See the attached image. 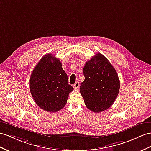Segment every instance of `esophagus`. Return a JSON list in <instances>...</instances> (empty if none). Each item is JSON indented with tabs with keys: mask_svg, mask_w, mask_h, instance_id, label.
Wrapping results in <instances>:
<instances>
[{
	"mask_svg": "<svg viewBox=\"0 0 151 151\" xmlns=\"http://www.w3.org/2000/svg\"><path fill=\"white\" fill-rule=\"evenodd\" d=\"M73 88L75 89H78L79 88V82H76L74 85H73Z\"/></svg>",
	"mask_w": 151,
	"mask_h": 151,
	"instance_id": "obj_1",
	"label": "esophagus"
}]
</instances>
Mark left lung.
<instances>
[{
	"label": "left lung",
	"instance_id": "obj_1",
	"mask_svg": "<svg viewBox=\"0 0 151 151\" xmlns=\"http://www.w3.org/2000/svg\"><path fill=\"white\" fill-rule=\"evenodd\" d=\"M85 80L80 87L87 109L95 113L107 110L117 98L120 81L117 71L106 58L98 53L86 63Z\"/></svg>",
	"mask_w": 151,
	"mask_h": 151
}]
</instances>
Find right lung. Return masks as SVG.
Segmentation results:
<instances>
[{
  "label": "right lung",
  "mask_w": 151,
  "mask_h": 151,
  "mask_svg": "<svg viewBox=\"0 0 151 151\" xmlns=\"http://www.w3.org/2000/svg\"><path fill=\"white\" fill-rule=\"evenodd\" d=\"M30 90L36 103L48 112L63 109L73 87L59 59L52 54L42 57L30 78Z\"/></svg>",
  "instance_id": "right-lung-1"
}]
</instances>
